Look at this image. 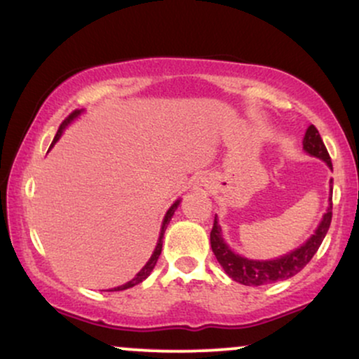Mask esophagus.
Instances as JSON below:
<instances>
[{
    "instance_id": "obj_1",
    "label": "esophagus",
    "mask_w": 359,
    "mask_h": 359,
    "mask_svg": "<svg viewBox=\"0 0 359 359\" xmlns=\"http://www.w3.org/2000/svg\"><path fill=\"white\" fill-rule=\"evenodd\" d=\"M205 187V185L204 184H197V187L196 189H199V191H203V189Z\"/></svg>"
}]
</instances>
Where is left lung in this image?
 <instances>
[{
	"label": "left lung",
	"instance_id": "8db88e82",
	"mask_svg": "<svg viewBox=\"0 0 359 359\" xmlns=\"http://www.w3.org/2000/svg\"><path fill=\"white\" fill-rule=\"evenodd\" d=\"M304 148L307 154L317 156V158L324 160L329 167L332 168L331 156L327 154L323 138H320L319 131L314 125L307 128L306 137H304ZM332 182V180H331ZM332 219V203L329 204L327 212L324 214L323 221H320L319 228L316 233L309 238L306 245H302L292 253L277 259H266V262H259V259H248L243 258L240 255L233 253L228 248L224 240L221 238V228L217 224V219L214 217V224L211 229V248L216 255L217 262L224 269L226 273L231 277L234 282L243 283V285H266V283L278 282V280H287L294 275H297L304 266L311 262L316 251L319 250L320 243L325 238L329 226Z\"/></svg>",
	"mask_w": 359,
	"mask_h": 359
}]
</instances>
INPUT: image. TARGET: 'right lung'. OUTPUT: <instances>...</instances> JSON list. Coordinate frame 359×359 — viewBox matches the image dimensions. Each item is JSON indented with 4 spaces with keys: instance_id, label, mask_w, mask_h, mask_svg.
Masks as SVG:
<instances>
[{
    "instance_id": "add662e5",
    "label": "right lung",
    "mask_w": 359,
    "mask_h": 359,
    "mask_svg": "<svg viewBox=\"0 0 359 359\" xmlns=\"http://www.w3.org/2000/svg\"><path fill=\"white\" fill-rule=\"evenodd\" d=\"M81 111L79 109H76V111H72L71 114H69L67 118L64 119V121H62V125L59 126V131H57V135H55V138H53V143L57 142V140L60 138V135H62V131H64V128L69 125V123L72 121L74 118L77 116V114H79ZM52 143V145H53ZM179 203L180 201H177V203L172 205L170 209H168L167 211V214H165V217H163V224H162V231H160V238H158V243H156V248H155V251H154V255H151V258L148 259L147 262V265L143 266L142 270L138 271L137 275H135V278H131L130 282H126L125 285H119V287H116V288H113V290H126V288H130V287H135V285H138V283H142L143 280H145L148 275L151 273V270L155 269V265H156V259H158V257H160V253H162V240H163V233H165V229H167V224H168V221L172 219V216H174V212H175V209H177V205H179Z\"/></svg>"
}]
</instances>
